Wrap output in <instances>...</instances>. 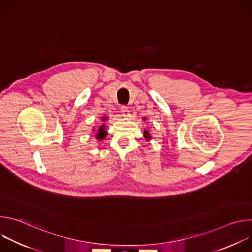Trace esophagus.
Returning <instances> with one entry per match:
<instances>
[{
  "label": "esophagus",
  "instance_id": "obj_1",
  "mask_svg": "<svg viewBox=\"0 0 252 252\" xmlns=\"http://www.w3.org/2000/svg\"><path fill=\"white\" fill-rule=\"evenodd\" d=\"M121 113H122V116H123L124 118H128V117L130 116V115H129V111H128V109H127V106H126V105H123V106H122Z\"/></svg>",
  "mask_w": 252,
  "mask_h": 252
}]
</instances>
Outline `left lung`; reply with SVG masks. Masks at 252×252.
Here are the masks:
<instances>
[{"instance_id":"left-lung-1","label":"left lung","mask_w":252,"mask_h":252,"mask_svg":"<svg viewBox=\"0 0 252 252\" xmlns=\"http://www.w3.org/2000/svg\"><path fill=\"white\" fill-rule=\"evenodd\" d=\"M143 135H145V137L147 138V139H151V134H150V132L148 131V130H145V131H143Z\"/></svg>"}]
</instances>
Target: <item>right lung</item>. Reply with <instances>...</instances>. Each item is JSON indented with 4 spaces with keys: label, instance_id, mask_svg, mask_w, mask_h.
Returning a JSON list of instances; mask_svg holds the SVG:
<instances>
[{
    "label": "right lung",
    "instance_id": "add662e5",
    "mask_svg": "<svg viewBox=\"0 0 252 252\" xmlns=\"http://www.w3.org/2000/svg\"><path fill=\"white\" fill-rule=\"evenodd\" d=\"M106 119H107L106 117H102V118H101V121L104 122ZM106 134H107V132L105 131V126L102 125V126H100L98 127V129H97V131H96V134H95V137H96V139H98V140H99V139H103V138L106 136Z\"/></svg>",
    "mask_w": 252,
    "mask_h": 252
}]
</instances>
